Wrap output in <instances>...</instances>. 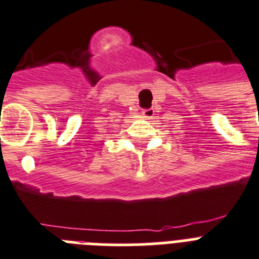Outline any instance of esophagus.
<instances>
[{
    "mask_svg": "<svg viewBox=\"0 0 259 259\" xmlns=\"http://www.w3.org/2000/svg\"><path fill=\"white\" fill-rule=\"evenodd\" d=\"M142 115L145 118H151L154 115V109H145V110H142Z\"/></svg>",
    "mask_w": 259,
    "mask_h": 259,
    "instance_id": "34e87169",
    "label": "esophagus"
}]
</instances>
